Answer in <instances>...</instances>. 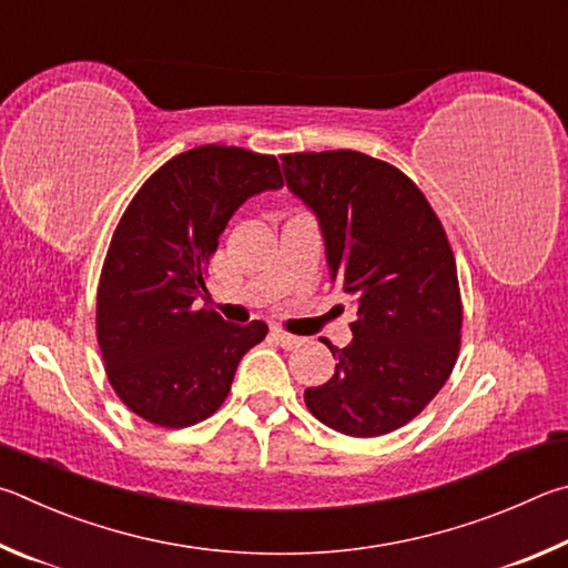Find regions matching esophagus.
Segmentation results:
<instances>
[{"mask_svg":"<svg viewBox=\"0 0 568 568\" xmlns=\"http://www.w3.org/2000/svg\"><path fill=\"white\" fill-rule=\"evenodd\" d=\"M272 336L276 339V344H282L284 349H296V346H302L304 344V339L302 336H294V334H290V332H284V329H272Z\"/></svg>","mask_w":568,"mask_h":568,"instance_id":"1","label":"esophagus"}]
</instances>
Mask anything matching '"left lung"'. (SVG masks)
Returning a JSON list of instances; mask_svg holds the SVG:
<instances>
[{
  "label": "left lung",
  "mask_w": 568,
  "mask_h": 568,
  "mask_svg": "<svg viewBox=\"0 0 568 568\" xmlns=\"http://www.w3.org/2000/svg\"><path fill=\"white\" fill-rule=\"evenodd\" d=\"M286 186L320 219L332 282L354 296V339L326 344L336 372L304 392L322 424L382 436L429 404L459 356L462 294L454 252L422 189L369 154L282 156Z\"/></svg>",
  "instance_id": "8db88e82"
}]
</instances>
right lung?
<instances>
[{
  "mask_svg": "<svg viewBox=\"0 0 568 568\" xmlns=\"http://www.w3.org/2000/svg\"><path fill=\"white\" fill-rule=\"evenodd\" d=\"M284 186L272 154L204 144L169 159L119 219L99 276L97 342L109 384L136 416L166 429L224 404L264 322L196 310L219 234L248 196Z\"/></svg>",
  "mask_w": 568,
  "mask_h": 568,
  "instance_id": "obj_1",
  "label": "right lung"
}]
</instances>
